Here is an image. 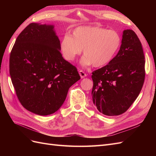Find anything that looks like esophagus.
Listing matches in <instances>:
<instances>
[{
  "label": "esophagus",
  "instance_id": "esophagus-1",
  "mask_svg": "<svg viewBox=\"0 0 156 156\" xmlns=\"http://www.w3.org/2000/svg\"><path fill=\"white\" fill-rule=\"evenodd\" d=\"M79 73L80 75V76H81V79H83L84 77H85L87 76V74L84 73L83 71H82V70H80L79 72Z\"/></svg>",
  "mask_w": 156,
  "mask_h": 156
}]
</instances>
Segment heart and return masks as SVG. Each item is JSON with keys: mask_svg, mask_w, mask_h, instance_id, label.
Wrapping results in <instances>:
<instances>
[{"mask_svg": "<svg viewBox=\"0 0 156 156\" xmlns=\"http://www.w3.org/2000/svg\"><path fill=\"white\" fill-rule=\"evenodd\" d=\"M121 43V37L115 30L96 26H83L74 29L70 36H64L61 40L60 49L64 58L72 62L83 49L81 64L83 66L93 64L98 68L111 62Z\"/></svg>", "mask_w": 156, "mask_h": 156, "instance_id": "obj_1", "label": "heart"}]
</instances>
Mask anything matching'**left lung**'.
<instances>
[{
  "label": "left lung",
  "instance_id": "obj_1",
  "mask_svg": "<svg viewBox=\"0 0 156 156\" xmlns=\"http://www.w3.org/2000/svg\"><path fill=\"white\" fill-rule=\"evenodd\" d=\"M142 44L135 32L123 31L119 53L111 62L92 72V101L107 116L125 112L143 86L145 69Z\"/></svg>",
  "mask_w": 156,
  "mask_h": 156
}]
</instances>
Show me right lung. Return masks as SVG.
<instances>
[{
	"instance_id": "right-lung-1",
	"label": "right lung",
	"mask_w": 156,
	"mask_h": 156,
	"mask_svg": "<svg viewBox=\"0 0 156 156\" xmlns=\"http://www.w3.org/2000/svg\"><path fill=\"white\" fill-rule=\"evenodd\" d=\"M53 25L32 23L18 36L10 56V74L27 110L46 116L57 111L71 86L81 79L60 53Z\"/></svg>"
}]
</instances>
